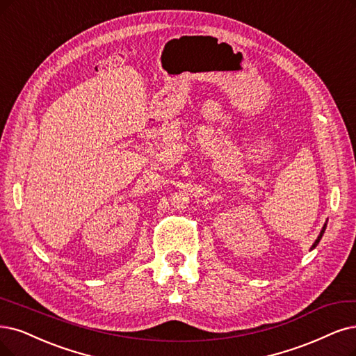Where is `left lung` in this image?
<instances>
[{
	"label": "left lung",
	"instance_id": "1",
	"mask_svg": "<svg viewBox=\"0 0 356 356\" xmlns=\"http://www.w3.org/2000/svg\"><path fill=\"white\" fill-rule=\"evenodd\" d=\"M325 227H327V222H324V226H323V229H321V232H320V234H318V238L315 239V242L312 243L311 251H312V249H315V246H317V245L320 243V241H321V238H323V234H324V232H325Z\"/></svg>",
	"mask_w": 356,
	"mask_h": 356
}]
</instances>
